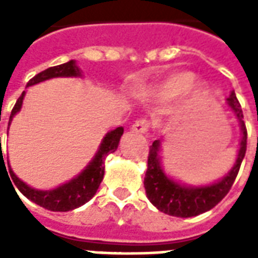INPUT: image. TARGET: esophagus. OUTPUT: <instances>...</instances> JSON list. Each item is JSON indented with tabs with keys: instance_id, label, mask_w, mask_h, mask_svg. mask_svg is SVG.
I'll list each match as a JSON object with an SVG mask.
<instances>
[{
	"instance_id": "1",
	"label": "esophagus",
	"mask_w": 258,
	"mask_h": 258,
	"mask_svg": "<svg viewBox=\"0 0 258 258\" xmlns=\"http://www.w3.org/2000/svg\"><path fill=\"white\" fill-rule=\"evenodd\" d=\"M149 127H151V121H149V120H146V118H140V120H137V121L133 124L131 130H133L134 133L145 134V133L149 131Z\"/></svg>"
}]
</instances>
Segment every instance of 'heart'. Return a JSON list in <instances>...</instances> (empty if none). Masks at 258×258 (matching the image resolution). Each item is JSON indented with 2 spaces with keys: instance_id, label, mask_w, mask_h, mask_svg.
<instances>
[{
  "instance_id": "1",
  "label": "heart",
  "mask_w": 258,
  "mask_h": 258,
  "mask_svg": "<svg viewBox=\"0 0 258 258\" xmlns=\"http://www.w3.org/2000/svg\"><path fill=\"white\" fill-rule=\"evenodd\" d=\"M192 81H194V74L188 72H179V73L173 74L160 85L159 95L163 98H174L188 90ZM203 92H205V88L202 85H194V88L190 90L192 101H198L200 96L203 95Z\"/></svg>"
}]
</instances>
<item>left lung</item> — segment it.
I'll return each instance as SVG.
<instances>
[{"label":"left lung","mask_w":258,"mask_h":258,"mask_svg":"<svg viewBox=\"0 0 258 258\" xmlns=\"http://www.w3.org/2000/svg\"><path fill=\"white\" fill-rule=\"evenodd\" d=\"M228 105L231 106L242 130V141L239 148L236 162L231 168V171L216 184L207 186H186L175 182L174 179L168 178L164 174L160 163V140H156L149 148L148 155V170L145 173L146 196L156 209L168 216L174 217H195L199 216L205 211H209L221 202L231 189L235 182V178L239 173L242 164L246 148H247V130L243 121V113L240 109V103L236 99L235 92L227 99Z\"/></svg>","instance_id":"obj_1"}]
</instances>
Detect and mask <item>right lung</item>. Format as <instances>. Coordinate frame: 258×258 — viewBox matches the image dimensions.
Segmentation results:
<instances>
[{"instance_id":"obj_1","label":"right lung","mask_w":258,"mask_h":258,"mask_svg":"<svg viewBox=\"0 0 258 258\" xmlns=\"http://www.w3.org/2000/svg\"><path fill=\"white\" fill-rule=\"evenodd\" d=\"M80 76L79 68L76 66L74 60H70L68 63L58 64L53 68H48L41 73L36 74L33 79L27 83V87L34 85L37 83H41L48 79H53V77H76ZM25 98V92H22L19 99L15 103L14 109L11 112V117H9V123L16 113L19 112L22 107V102ZM124 133L123 127H117L110 133H107L106 137L102 141L99 149L96 152L95 157L92 159V162L85 167L83 173H80L76 178L69 181L66 184L60 185L56 189L52 190H38L34 188H30L29 185H26L23 181H20L14 171L9 168V174L11 178L16 185V188L25 195L27 199L34 202L36 205L41 206L44 209L51 211H69L74 210L80 206L85 205L88 200L96 194V190L101 185L102 179H103V174H105V159L109 153H112L117 149L120 138ZM1 142V138H0ZM1 146V145H0ZM4 162V157L1 159ZM8 167H11L8 163Z\"/></svg>"}]
</instances>
